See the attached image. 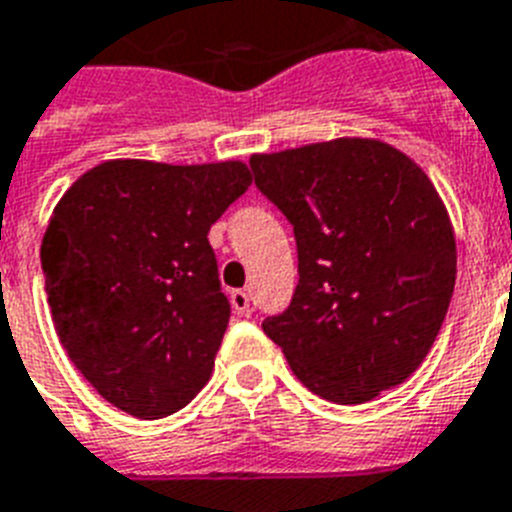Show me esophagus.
<instances>
[{
  "label": "esophagus",
  "mask_w": 512,
  "mask_h": 512,
  "mask_svg": "<svg viewBox=\"0 0 512 512\" xmlns=\"http://www.w3.org/2000/svg\"><path fill=\"white\" fill-rule=\"evenodd\" d=\"M230 303H232V308H235V314H240V316L251 314V298H248L246 290H232Z\"/></svg>",
  "instance_id": "obj_1"
}]
</instances>
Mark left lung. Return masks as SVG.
I'll use <instances>...</instances> for the list:
<instances>
[{"label": "left lung", "mask_w": 512, "mask_h": 512, "mask_svg": "<svg viewBox=\"0 0 512 512\" xmlns=\"http://www.w3.org/2000/svg\"><path fill=\"white\" fill-rule=\"evenodd\" d=\"M251 170L298 243L293 301L261 324L295 377L337 405L405 382L437 340L458 272L429 175L379 138L253 154Z\"/></svg>", "instance_id": "left-lung-1"}]
</instances>
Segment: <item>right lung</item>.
Instances as JSON below:
<instances>
[{
	"label": "right lung",
	"mask_w": 512,
	"mask_h": 512,
	"mask_svg": "<svg viewBox=\"0 0 512 512\" xmlns=\"http://www.w3.org/2000/svg\"><path fill=\"white\" fill-rule=\"evenodd\" d=\"M251 180L240 159H109L54 206L41 240L54 329L114 408L164 418L209 382L230 303L206 235Z\"/></svg>",
	"instance_id": "1"
}]
</instances>
